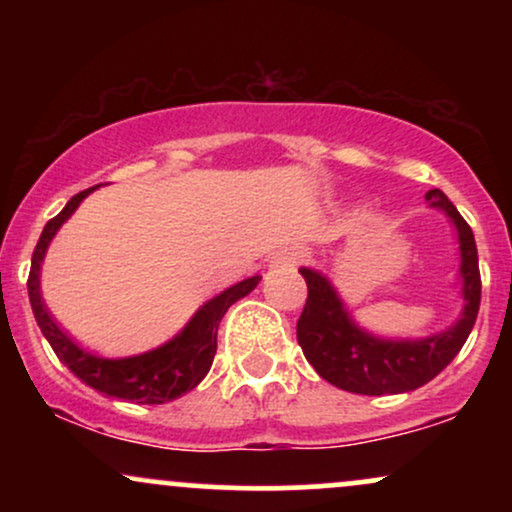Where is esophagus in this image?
Listing matches in <instances>:
<instances>
[{"label":"esophagus","instance_id":"1","mask_svg":"<svg viewBox=\"0 0 512 512\" xmlns=\"http://www.w3.org/2000/svg\"><path fill=\"white\" fill-rule=\"evenodd\" d=\"M305 257H308V252L301 250V248H286V250L276 252L274 260H272V267L293 269V267H298V264H303Z\"/></svg>","mask_w":512,"mask_h":512}]
</instances>
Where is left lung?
<instances>
[{
	"label": "left lung",
	"mask_w": 512,
	"mask_h": 512,
	"mask_svg": "<svg viewBox=\"0 0 512 512\" xmlns=\"http://www.w3.org/2000/svg\"><path fill=\"white\" fill-rule=\"evenodd\" d=\"M426 202L450 216L460 240V279L464 308L445 332L424 339H380L351 320L327 276L303 267L308 301L298 317L296 334L308 363L320 378L356 395H399L426 385L467 342L481 303L479 255L474 233L455 204L440 190H428Z\"/></svg>",
	"instance_id": "left-lung-1"
}]
</instances>
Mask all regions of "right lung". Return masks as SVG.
<instances>
[{"label":"right lung","mask_w":512,"mask_h":512,"mask_svg":"<svg viewBox=\"0 0 512 512\" xmlns=\"http://www.w3.org/2000/svg\"><path fill=\"white\" fill-rule=\"evenodd\" d=\"M96 187H88V190L69 199L67 207L55 219L45 223L43 233H40L38 245L33 250L31 274H28V298H31L35 322H38L40 332L45 334L57 358L72 370L81 383L103 392V395L129 399V402L137 404H166L170 399H178L185 392L195 390L202 383L204 375L209 373L211 361H214L216 332H219L221 317L233 303L248 296L260 284L262 276H250V279L240 281V284L211 298L192 315V320L182 327L180 334H175L170 342L154 351L129 358H101L88 354L79 344H74V339L67 332H62V327L52 320L48 308H45L43 293H40V264H43L50 240L60 231L62 223L74 214L81 199H86Z\"/></svg>","instance_id":"right-lung-1"}]
</instances>
